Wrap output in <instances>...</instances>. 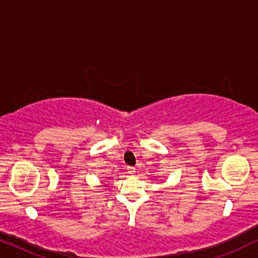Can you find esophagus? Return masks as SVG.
Here are the masks:
<instances>
[{"label": "esophagus", "instance_id": "34e87169", "mask_svg": "<svg viewBox=\"0 0 258 258\" xmlns=\"http://www.w3.org/2000/svg\"><path fill=\"white\" fill-rule=\"evenodd\" d=\"M126 170H128V172H129L130 175H134L136 172V169L133 168V167H128V169H126Z\"/></svg>", "mask_w": 258, "mask_h": 258}]
</instances>
